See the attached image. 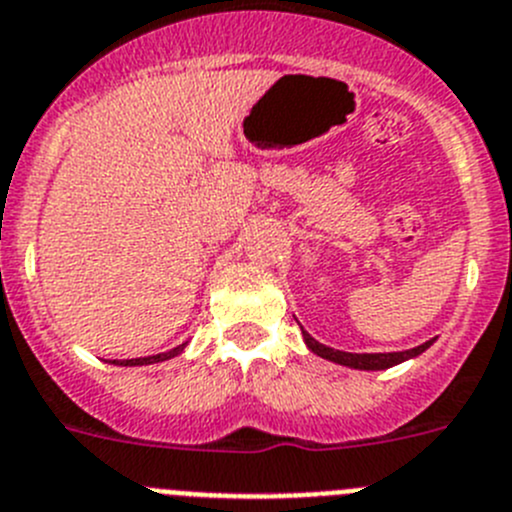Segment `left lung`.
I'll return each instance as SVG.
<instances>
[{
  "instance_id": "1",
  "label": "left lung",
  "mask_w": 512,
  "mask_h": 512,
  "mask_svg": "<svg viewBox=\"0 0 512 512\" xmlns=\"http://www.w3.org/2000/svg\"><path fill=\"white\" fill-rule=\"evenodd\" d=\"M302 337H304V345L312 350L314 355H320V358L330 360V363L337 365H345V368H355V370H386L393 368V365L403 363V360H411V358H419L424 350H429L434 345V340H426L424 345L419 348H411V350H401V353H345V350H335V348H327L322 342L314 340L307 330L302 327Z\"/></svg>"
}]
</instances>
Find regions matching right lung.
Here are the masks:
<instances>
[{
    "label": "right lung",
    "mask_w": 512,
    "mask_h": 512,
    "mask_svg": "<svg viewBox=\"0 0 512 512\" xmlns=\"http://www.w3.org/2000/svg\"><path fill=\"white\" fill-rule=\"evenodd\" d=\"M187 348V342H182V345H177V348L167 350V353H157V355H147V358H131V360H114L116 365H154V363H164V360L170 358H177V355H182V350Z\"/></svg>",
    "instance_id": "1"
}]
</instances>
